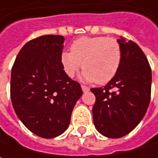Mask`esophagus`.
I'll return each instance as SVG.
<instances>
[{"label":"esophagus","instance_id":"34e87169","mask_svg":"<svg viewBox=\"0 0 158 158\" xmlns=\"http://www.w3.org/2000/svg\"><path fill=\"white\" fill-rule=\"evenodd\" d=\"M81 89H82V91H83L84 93H86V92H89V91H90V88H89V87H87V86H85V85H81Z\"/></svg>","mask_w":158,"mask_h":158}]
</instances>
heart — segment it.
Masks as SVG:
<instances>
[{
    "label": "heart",
    "mask_w": 158,
    "mask_h": 158,
    "mask_svg": "<svg viewBox=\"0 0 158 158\" xmlns=\"http://www.w3.org/2000/svg\"><path fill=\"white\" fill-rule=\"evenodd\" d=\"M70 50L61 55L64 69L70 77L82 64L83 81L105 84L113 80L121 64V45L115 38L81 37L73 41Z\"/></svg>",
    "instance_id": "obj_1"
}]
</instances>
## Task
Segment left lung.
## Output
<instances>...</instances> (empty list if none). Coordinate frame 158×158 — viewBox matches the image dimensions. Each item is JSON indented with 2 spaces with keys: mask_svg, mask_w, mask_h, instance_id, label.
Returning <instances> with one entry per match:
<instances>
[{
  "mask_svg": "<svg viewBox=\"0 0 158 158\" xmlns=\"http://www.w3.org/2000/svg\"><path fill=\"white\" fill-rule=\"evenodd\" d=\"M121 45L120 67L104 88H93L96 130L108 138L130 133L143 119L150 104L152 71L142 49L132 40H118Z\"/></svg>",
  "mask_w": 158,
  "mask_h": 158,
  "instance_id": "1",
  "label": "left lung"
}]
</instances>
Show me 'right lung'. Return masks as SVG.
<instances>
[{"mask_svg":"<svg viewBox=\"0 0 158 158\" xmlns=\"http://www.w3.org/2000/svg\"><path fill=\"white\" fill-rule=\"evenodd\" d=\"M64 40L60 35L29 40L12 67L13 107L22 123L41 138H54L68 128L72 110L82 95L81 84L64 70Z\"/></svg>","mask_w":158,"mask_h":158,"instance_id":"1","label":"right lung"}]
</instances>
